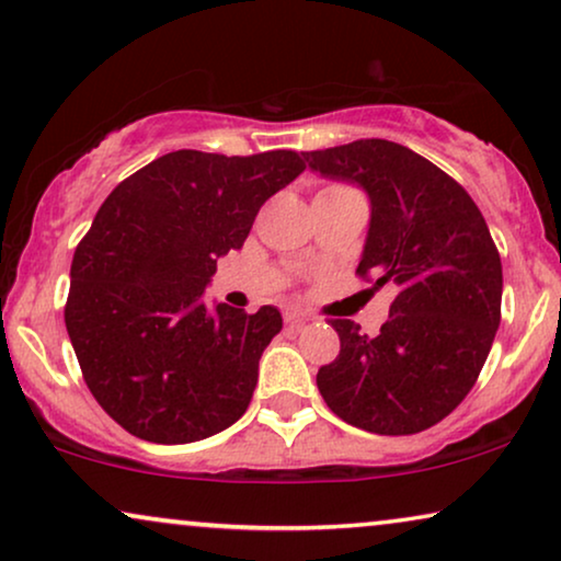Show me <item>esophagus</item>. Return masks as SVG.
I'll return each mask as SVG.
<instances>
[{
  "mask_svg": "<svg viewBox=\"0 0 561 561\" xmlns=\"http://www.w3.org/2000/svg\"><path fill=\"white\" fill-rule=\"evenodd\" d=\"M309 319H311L309 313H304V311H298V309H286V311H283V321H286L288 327H296L298 329V327H304Z\"/></svg>",
  "mask_w": 561,
  "mask_h": 561,
  "instance_id": "obj_1",
  "label": "esophagus"
}]
</instances>
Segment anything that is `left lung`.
Segmentation results:
<instances>
[{
    "mask_svg": "<svg viewBox=\"0 0 561 561\" xmlns=\"http://www.w3.org/2000/svg\"><path fill=\"white\" fill-rule=\"evenodd\" d=\"M306 160L367 191L373 217L357 275L398 288L378 336L332 321L340 355L319 367V393L365 432H424L465 401L501 324L503 267L485 217L451 175L398 142L357 140Z\"/></svg>",
    "mask_w": 561,
    "mask_h": 561,
    "instance_id": "1",
    "label": "left lung"
}]
</instances>
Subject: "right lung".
Wrapping results in <instances>:
<instances>
[{
	"label": "right lung",
	"mask_w": 561,
	"mask_h": 561,
	"mask_svg": "<svg viewBox=\"0 0 561 561\" xmlns=\"http://www.w3.org/2000/svg\"><path fill=\"white\" fill-rule=\"evenodd\" d=\"M306 168L296 150H175L99 206L71 263L66 329L96 403L133 436L188 444L248 411L278 309L202 294L217 257L240 250L260 206Z\"/></svg>",
	"instance_id": "add662e5"
}]
</instances>
